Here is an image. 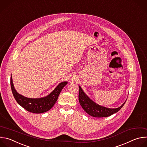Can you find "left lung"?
<instances>
[{"label":"left lung","mask_w":147,"mask_h":147,"mask_svg":"<svg viewBox=\"0 0 147 147\" xmlns=\"http://www.w3.org/2000/svg\"><path fill=\"white\" fill-rule=\"evenodd\" d=\"M78 100L81 107L88 115L95 117H105L111 116L117 112L124 105L125 102L121 107L116 109H110L96 104L91 100L83 92L81 88L79 86Z\"/></svg>","instance_id":"left-lung-1"}]
</instances>
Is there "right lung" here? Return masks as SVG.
Returning <instances> with one entry per match:
<instances>
[{
	"mask_svg": "<svg viewBox=\"0 0 147 147\" xmlns=\"http://www.w3.org/2000/svg\"><path fill=\"white\" fill-rule=\"evenodd\" d=\"M67 83L66 81L60 83L55 90L46 97L32 99L24 97L18 94L14 87L12 77H11L10 78L11 91L16 100L26 111L33 113H42L50 110L57 101L61 91Z\"/></svg>",
	"mask_w": 147,
	"mask_h": 147,
	"instance_id": "obj_1",
	"label": "right lung"
}]
</instances>
